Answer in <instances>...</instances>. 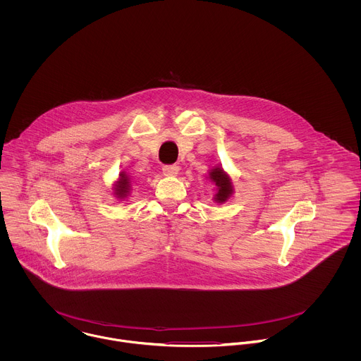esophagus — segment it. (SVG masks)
I'll return each mask as SVG.
<instances>
[{
	"label": "esophagus",
	"mask_w": 361,
	"mask_h": 361,
	"mask_svg": "<svg viewBox=\"0 0 361 361\" xmlns=\"http://www.w3.org/2000/svg\"><path fill=\"white\" fill-rule=\"evenodd\" d=\"M179 172V166L178 165H164L162 166V173L165 176H176Z\"/></svg>",
	"instance_id": "obj_1"
}]
</instances>
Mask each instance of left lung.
<instances>
[{
  "mask_svg": "<svg viewBox=\"0 0 361 361\" xmlns=\"http://www.w3.org/2000/svg\"><path fill=\"white\" fill-rule=\"evenodd\" d=\"M209 179L216 185L218 192L215 195V202H226V199L232 195V185L229 176L221 168H215L209 172Z\"/></svg>",
  "mask_w": 361,
  "mask_h": 361,
  "instance_id": "1",
  "label": "left lung"
}]
</instances>
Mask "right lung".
Listing matches in <instances>:
<instances>
[{
  "mask_svg": "<svg viewBox=\"0 0 361 361\" xmlns=\"http://www.w3.org/2000/svg\"><path fill=\"white\" fill-rule=\"evenodd\" d=\"M128 190H129V178L122 172L119 180L115 185V195L119 199H123L128 195Z\"/></svg>",
  "mask_w": 361,
  "mask_h": 361,
  "instance_id": "add662e5",
  "label": "right lung"
}]
</instances>
